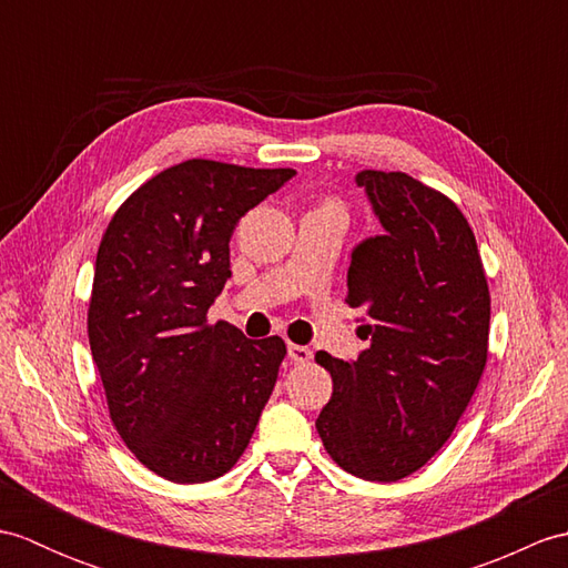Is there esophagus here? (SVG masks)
Returning <instances> with one entry per match:
<instances>
[{
  "label": "esophagus",
  "mask_w": 568,
  "mask_h": 568,
  "mask_svg": "<svg viewBox=\"0 0 568 568\" xmlns=\"http://www.w3.org/2000/svg\"><path fill=\"white\" fill-rule=\"evenodd\" d=\"M287 356L293 358V364H307L312 358V352L307 346H300V344H287Z\"/></svg>",
  "instance_id": "obj_1"
}]
</instances>
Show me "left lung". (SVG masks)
<instances>
[{
    "label": "left lung",
    "instance_id": "8db88e82",
    "mask_svg": "<svg viewBox=\"0 0 568 568\" xmlns=\"http://www.w3.org/2000/svg\"><path fill=\"white\" fill-rule=\"evenodd\" d=\"M383 224L352 253L346 305L364 315L356 361L317 352L332 400L317 432L348 474L405 478L452 437L488 361L490 293L466 216L407 173L361 171Z\"/></svg>",
    "mask_w": 568,
    "mask_h": 568
}]
</instances>
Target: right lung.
I'll use <instances>...</instances> for the list:
<instances>
[{"label":"right lung","instance_id":"right-lung-1","mask_svg":"<svg viewBox=\"0 0 568 568\" xmlns=\"http://www.w3.org/2000/svg\"><path fill=\"white\" fill-rule=\"evenodd\" d=\"M293 175L183 161L131 192L100 241L88 334L106 407L131 454L173 484L224 476L273 393L281 336L246 339L207 312L232 277L236 222Z\"/></svg>","mask_w":568,"mask_h":568}]
</instances>
